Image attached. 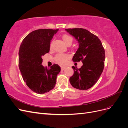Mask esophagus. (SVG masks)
<instances>
[{
  "mask_svg": "<svg viewBox=\"0 0 128 128\" xmlns=\"http://www.w3.org/2000/svg\"><path fill=\"white\" fill-rule=\"evenodd\" d=\"M67 67L66 66H62V67H61V70H63L64 69L66 68Z\"/></svg>",
  "mask_w": 128,
  "mask_h": 128,
  "instance_id": "obj_1",
  "label": "esophagus"
}]
</instances>
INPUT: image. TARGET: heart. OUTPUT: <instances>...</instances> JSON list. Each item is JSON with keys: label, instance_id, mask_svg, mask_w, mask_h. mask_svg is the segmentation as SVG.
Masks as SVG:
<instances>
[{"label": "heart", "instance_id": "b5f03b06", "mask_svg": "<svg viewBox=\"0 0 128 128\" xmlns=\"http://www.w3.org/2000/svg\"><path fill=\"white\" fill-rule=\"evenodd\" d=\"M62 40L64 43L67 45L69 44H72V38L71 36L68 34H64L62 36ZM69 56L67 54H58L55 57V60L57 63L60 64H64L67 62V60L69 59Z\"/></svg>", "mask_w": 128, "mask_h": 128}]
</instances>
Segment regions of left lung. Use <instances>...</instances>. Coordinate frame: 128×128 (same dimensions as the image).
Here are the masks:
<instances>
[{
    "mask_svg": "<svg viewBox=\"0 0 128 128\" xmlns=\"http://www.w3.org/2000/svg\"><path fill=\"white\" fill-rule=\"evenodd\" d=\"M78 41L79 48L72 58L74 62L81 61L83 66L78 69L72 66L74 75L69 81L76 88L86 90L92 87L103 72L105 52L99 38L86 29H66Z\"/></svg>",
    "mask_w": 128,
    "mask_h": 128,
    "instance_id": "obj_1",
    "label": "left lung"
}]
</instances>
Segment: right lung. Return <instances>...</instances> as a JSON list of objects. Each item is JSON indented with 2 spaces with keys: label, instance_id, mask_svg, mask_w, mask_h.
<instances>
[{
  "label": "right lung",
  "instance_id": "obj_1",
  "mask_svg": "<svg viewBox=\"0 0 128 128\" xmlns=\"http://www.w3.org/2000/svg\"><path fill=\"white\" fill-rule=\"evenodd\" d=\"M59 29H42L33 31L22 40L18 52V67L26 86L32 91L44 94L54 88L59 65L50 68L42 64V56L50 51V42Z\"/></svg>",
  "mask_w": 128,
  "mask_h": 128
}]
</instances>
